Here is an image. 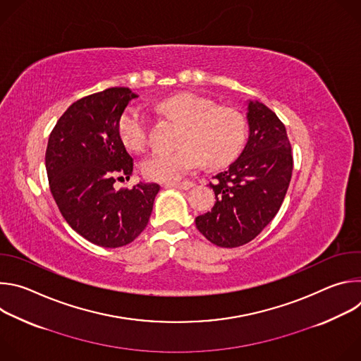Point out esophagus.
Segmentation results:
<instances>
[{
    "mask_svg": "<svg viewBox=\"0 0 361 361\" xmlns=\"http://www.w3.org/2000/svg\"><path fill=\"white\" fill-rule=\"evenodd\" d=\"M166 187H174V188H180V190H190L194 187L192 181H183V183H171L167 184Z\"/></svg>",
    "mask_w": 361,
    "mask_h": 361,
    "instance_id": "34e87169",
    "label": "esophagus"
}]
</instances>
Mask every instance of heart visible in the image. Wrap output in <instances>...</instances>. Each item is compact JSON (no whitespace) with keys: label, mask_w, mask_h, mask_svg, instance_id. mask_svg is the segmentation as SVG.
<instances>
[{"label":"heart","mask_w":361,"mask_h":361,"mask_svg":"<svg viewBox=\"0 0 361 361\" xmlns=\"http://www.w3.org/2000/svg\"><path fill=\"white\" fill-rule=\"evenodd\" d=\"M157 110L183 123L174 151H154L141 161L142 174L159 183H174L204 166L230 161L245 137L240 113L195 94H180L160 102ZM118 133L123 144L141 151L148 141V118L137 107H128L120 117Z\"/></svg>","instance_id":"1"}]
</instances>
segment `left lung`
Instances as JSON below:
<instances>
[{
    "label": "left lung",
    "instance_id": "1",
    "mask_svg": "<svg viewBox=\"0 0 361 361\" xmlns=\"http://www.w3.org/2000/svg\"><path fill=\"white\" fill-rule=\"evenodd\" d=\"M248 138L238 159L210 183L212 212L195 219L198 231L219 247H240L259 235L286 197L293 156L286 127L257 99H247Z\"/></svg>",
    "mask_w": 361,
    "mask_h": 361
}]
</instances>
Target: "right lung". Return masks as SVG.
<instances>
[{
	"mask_svg": "<svg viewBox=\"0 0 361 361\" xmlns=\"http://www.w3.org/2000/svg\"><path fill=\"white\" fill-rule=\"evenodd\" d=\"M138 95L127 87L87 95L67 109L48 138L45 169L49 190L74 231L92 244L117 248L145 228L156 183L117 191V177L130 178L134 163L118 133L128 102Z\"/></svg>",
	"mask_w": 361,
	"mask_h": 361,
	"instance_id": "obj_1",
	"label": "right lung"
}]
</instances>
